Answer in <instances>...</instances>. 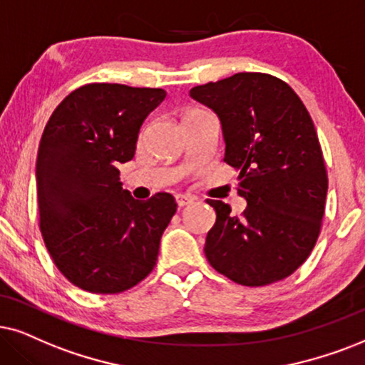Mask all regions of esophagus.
Instances as JSON below:
<instances>
[{"mask_svg": "<svg viewBox=\"0 0 365 365\" xmlns=\"http://www.w3.org/2000/svg\"><path fill=\"white\" fill-rule=\"evenodd\" d=\"M193 200H195V198H193V197H188V195H177V204H178V207H187V205H190V204H193Z\"/></svg>", "mask_w": 365, "mask_h": 365, "instance_id": "esophagus-1", "label": "esophagus"}]
</instances>
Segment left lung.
Instances as JSON below:
<instances>
[{"label":"left lung","mask_w":365,"mask_h":365,"mask_svg":"<svg viewBox=\"0 0 365 365\" xmlns=\"http://www.w3.org/2000/svg\"><path fill=\"white\" fill-rule=\"evenodd\" d=\"M190 96L219 118L224 161L239 172L237 193L247 202L236 217L224 202L207 200L217 214L207 259L244 286L286 278L315 246L329 188L305 104L286 82L257 72L197 86Z\"/></svg>","instance_id":"1"}]
</instances>
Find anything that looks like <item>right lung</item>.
Listing matches in <instances>:
<instances>
[{
  "instance_id": "obj_1",
  "label": "right lung",
  "mask_w": 365,
  "mask_h": 365,
  "mask_svg": "<svg viewBox=\"0 0 365 365\" xmlns=\"http://www.w3.org/2000/svg\"><path fill=\"white\" fill-rule=\"evenodd\" d=\"M163 89L87 84L57 106L36 156L43 241L60 273L91 293H121L151 273L177 204L170 193L140 202L119 182L141 124Z\"/></svg>"
}]
</instances>
